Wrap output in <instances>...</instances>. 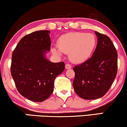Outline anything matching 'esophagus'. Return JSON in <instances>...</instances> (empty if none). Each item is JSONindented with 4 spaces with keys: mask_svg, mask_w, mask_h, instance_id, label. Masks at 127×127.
Returning <instances> with one entry per match:
<instances>
[{
    "mask_svg": "<svg viewBox=\"0 0 127 127\" xmlns=\"http://www.w3.org/2000/svg\"><path fill=\"white\" fill-rule=\"evenodd\" d=\"M65 67L66 69H68V68H72V65L70 64H66L65 65Z\"/></svg>",
    "mask_w": 127,
    "mask_h": 127,
    "instance_id": "esophagus-1",
    "label": "esophagus"
}]
</instances>
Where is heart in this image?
<instances>
[{"instance_id": "heart-1", "label": "heart", "mask_w": 127, "mask_h": 127, "mask_svg": "<svg viewBox=\"0 0 127 127\" xmlns=\"http://www.w3.org/2000/svg\"><path fill=\"white\" fill-rule=\"evenodd\" d=\"M96 38L94 34L84 32H72L60 37L57 46L59 50L52 49L54 54L61 52L68 54L75 63H81L88 60L95 47Z\"/></svg>"}]
</instances>
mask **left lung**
Returning a JSON list of instances; mask_svg holds the SVG:
<instances>
[{"mask_svg": "<svg viewBox=\"0 0 127 127\" xmlns=\"http://www.w3.org/2000/svg\"><path fill=\"white\" fill-rule=\"evenodd\" d=\"M96 48L90 59L73 67L74 90L81 98L94 100L106 94L113 84L118 70V54L107 36L95 32Z\"/></svg>", "mask_w": 127, "mask_h": 127, "instance_id": "8db88e82", "label": "left lung"}]
</instances>
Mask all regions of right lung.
Segmentation results:
<instances>
[{
  "label": "right lung",
  "mask_w": 127,
  "mask_h": 127,
  "mask_svg": "<svg viewBox=\"0 0 127 127\" xmlns=\"http://www.w3.org/2000/svg\"><path fill=\"white\" fill-rule=\"evenodd\" d=\"M49 30H39L23 37L12 54L11 73L21 95L33 101L46 100L54 90L55 78L63 72L64 62L45 58L50 50Z\"/></svg>",
  "instance_id": "add662e5"
}]
</instances>
